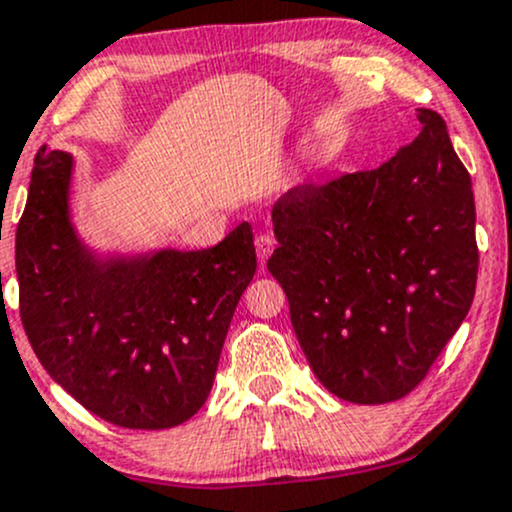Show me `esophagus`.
<instances>
[{
	"label": "esophagus",
	"mask_w": 512,
	"mask_h": 512,
	"mask_svg": "<svg viewBox=\"0 0 512 512\" xmlns=\"http://www.w3.org/2000/svg\"><path fill=\"white\" fill-rule=\"evenodd\" d=\"M256 254H258V261L261 263H266V258L273 254V249H275V239L271 237V234H258L256 237Z\"/></svg>",
	"instance_id": "esophagus-1"
}]
</instances>
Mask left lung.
I'll use <instances>...</instances> for the list:
<instances>
[{
	"label": "left lung",
	"mask_w": 512,
	"mask_h": 512,
	"mask_svg": "<svg viewBox=\"0 0 512 512\" xmlns=\"http://www.w3.org/2000/svg\"><path fill=\"white\" fill-rule=\"evenodd\" d=\"M389 162L287 191L273 205L268 271L317 380L353 404L406 396L459 329L476 290L472 179L447 125Z\"/></svg>",
	"instance_id": "8db88e82"
}]
</instances>
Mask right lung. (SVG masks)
<instances>
[{
  "label": "right lung",
  "instance_id": "1",
  "mask_svg": "<svg viewBox=\"0 0 512 512\" xmlns=\"http://www.w3.org/2000/svg\"><path fill=\"white\" fill-rule=\"evenodd\" d=\"M72 169V154L38 149L16 229L33 353L113 426H181L208 399L229 321L256 273L254 232L241 222L210 249L99 256L72 225Z\"/></svg>",
  "mask_w": 512,
  "mask_h": 512
}]
</instances>
